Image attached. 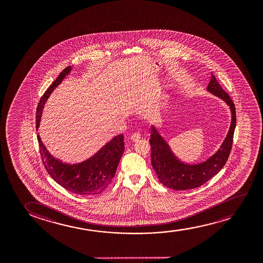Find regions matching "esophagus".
Instances as JSON below:
<instances>
[{
	"label": "esophagus",
	"instance_id": "34e87169",
	"mask_svg": "<svg viewBox=\"0 0 263 263\" xmlns=\"http://www.w3.org/2000/svg\"><path fill=\"white\" fill-rule=\"evenodd\" d=\"M140 133H138V132H135V133L132 134V136H131V139H132V141H137L140 139Z\"/></svg>",
	"mask_w": 263,
	"mask_h": 263
}]
</instances>
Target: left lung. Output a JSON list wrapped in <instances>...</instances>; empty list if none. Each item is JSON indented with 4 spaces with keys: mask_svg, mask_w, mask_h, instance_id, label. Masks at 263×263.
Wrapping results in <instances>:
<instances>
[{
    "mask_svg": "<svg viewBox=\"0 0 263 263\" xmlns=\"http://www.w3.org/2000/svg\"><path fill=\"white\" fill-rule=\"evenodd\" d=\"M208 90L223 99L230 106L232 122L229 132L219 150L212 157L199 164L189 165L180 162L173 155L165 141L153 127L151 138L149 140L151 144L152 166L155 169L160 182L165 187L175 191H187L200 187L219 173L227 163L233 146L236 125L235 106L229 94L223 90L213 72H211V80Z\"/></svg>",
    "mask_w": 263,
    "mask_h": 263,
    "instance_id": "obj_1",
    "label": "left lung"
}]
</instances>
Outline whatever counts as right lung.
Masks as SVG:
<instances>
[{
	"mask_svg": "<svg viewBox=\"0 0 263 263\" xmlns=\"http://www.w3.org/2000/svg\"><path fill=\"white\" fill-rule=\"evenodd\" d=\"M71 66L64 69L40 99L36 113V128L40 126L44 104L54 88L68 74ZM40 153L45 169L65 190L82 196L101 194L111 182L124 153V136L119 135L105 144L97 154L76 164L65 163L48 153L37 135Z\"/></svg>",
	"mask_w": 263,
	"mask_h": 263,
	"instance_id": "1",
	"label": "right lung"
}]
</instances>
